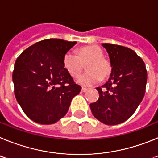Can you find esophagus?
I'll list each match as a JSON object with an SVG mask.
<instances>
[{"label":"esophagus","instance_id":"esophagus-1","mask_svg":"<svg viewBox=\"0 0 158 158\" xmlns=\"http://www.w3.org/2000/svg\"><path fill=\"white\" fill-rule=\"evenodd\" d=\"M88 90V89H86V88H82L81 89V92L82 93H85L86 91Z\"/></svg>","mask_w":158,"mask_h":158}]
</instances>
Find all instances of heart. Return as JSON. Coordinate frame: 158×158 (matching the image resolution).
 <instances>
[{
	"label": "heart",
	"mask_w": 158,
	"mask_h": 158,
	"mask_svg": "<svg viewBox=\"0 0 158 158\" xmlns=\"http://www.w3.org/2000/svg\"><path fill=\"white\" fill-rule=\"evenodd\" d=\"M104 54L97 46H86L77 51L65 53L62 64L65 70L73 77L80 74L86 63V71L77 78V82L85 87L92 86L100 82L102 77H106L110 70L108 63L103 58Z\"/></svg>",
	"instance_id": "1"
}]
</instances>
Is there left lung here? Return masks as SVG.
<instances>
[{
    "mask_svg": "<svg viewBox=\"0 0 158 158\" xmlns=\"http://www.w3.org/2000/svg\"><path fill=\"white\" fill-rule=\"evenodd\" d=\"M106 49L111 72L108 81L97 87L100 97L90 104L92 113L107 125L122 123L133 115L146 92L147 71L142 58L131 49L102 43Z\"/></svg>",
    "mask_w": 158,
    "mask_h": 158,
    "instance_id": "8db88e82",
    "label": "left lung"
}]
</instances>
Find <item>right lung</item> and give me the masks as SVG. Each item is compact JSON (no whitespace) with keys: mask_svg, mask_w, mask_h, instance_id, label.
<instances>
[{"mask_svg":"<svg viewBox=\"0 0 158 158\" xmlns=\"http://www.w3.org/2000/svg\"><path fill=\"white\" fill-rule=\"evenodd\" d=\"M77 42L58 39L31 46L16 59L12 73L14 93L23 112L34 122L52 124L66 115L81 87L62 64L64 54Z\"/></svg>","mask_w":158,"mask_h":158,"instance_id":"add662e5","label":"right lung"}]
</instances>
